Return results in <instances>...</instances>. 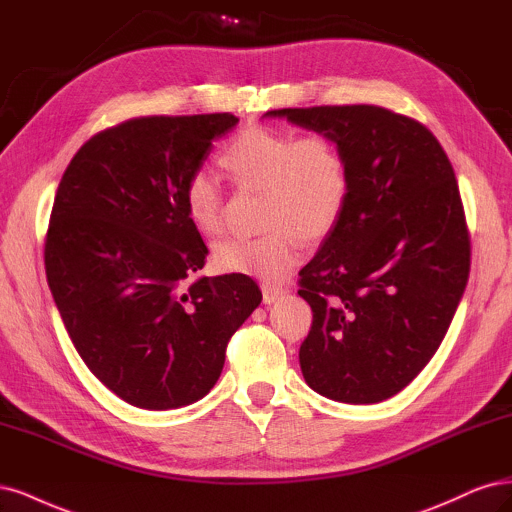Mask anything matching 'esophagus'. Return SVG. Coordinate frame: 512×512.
<instances>
[{
	"label": "esophagus",
	"mask_w": 512,
	"mask_h": 512,
	"mask_svg": "<svg viewBox=\"0 0 512 512\" xmlns=\"http://www.w3.org/2000/svg\"><path fill=\"white\" fill-rule=\"evenodd\" d=\"M261 293H263V302L266 304H272L276 300L283 298V295L287 293V289L283 285H274V283H263L261 285Z\"/></svg>",
	"instance_id": "1"
}]
</instances>
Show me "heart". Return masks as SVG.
<instances>
[{
    "label": "heart",
    "instance_id": "b5f03b06",
    "mask_svg": "<svg viewBox=\"0 0 512 512\" xmlns=\"http://www.w3.org/2000/svg\"><path fill=\"white\" fill-rule=\"evenodd\" d=\"M221 166L242 191H261L259 238H229L212 251L219 272L283 280L300 259L302 238L321 242L338 227L351 178L340 144L327 134L246 125L221 153ZM189 223L204 236L223 227L225 195L217 178L195 170L183 189Z\"/></svg>",
    "mask_w": 512,
    "mask_h": 512
}]
</instances>
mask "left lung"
I'll return each mask as SVG.
<instances>
[{
	"mask_svg": "<svg viewBox=\"0 0 512 512\" xmlns=\"http://www.w3.org/2000/svg\"><path fill=\"white\" fill-rule=\"evenodd\" d=\"M332 136L351 191L338 227L300 270L312 325L306 383L376 404L415 378L453 321L470 274V232L451 161L423 123L381 106L270 110Z\"/></svg>",
	"mask_w": 512,
	"mask_h": 512,
	"instance_id": "obj_1",
	"label": "left lung"
}]
</instances>
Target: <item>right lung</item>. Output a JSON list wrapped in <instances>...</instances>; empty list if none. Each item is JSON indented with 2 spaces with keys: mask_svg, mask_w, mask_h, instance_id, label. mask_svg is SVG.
<instances>
[{
  "mask_svg": "<svg viewBox=\"0 0 512 512\" xmlns=\"http://www.w3.org/2000/svg\"><path fill=\"white\" fill-rule=\"evenodd\" d=\"M236 123L229 112L129 119L82 144L61 176L44 240L48 287L82 361L131 406L204 398L261 302L246 274L187 283L208 249L183 189Z\"/></svg>",
  "mask_w": 512,
  "mask_h": 512,
  "instance_id": "add662e5",
  "label": "right lung"
}]
</instances>
